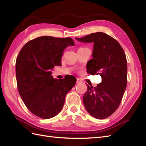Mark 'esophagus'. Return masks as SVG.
Instances as JSON below:
<instances>
[{
  "mask_svg": "<svg viewBox=\"0 0 146 146\" xmlns=\"http://www.w3.org/2000/svg\"><path fill=\"white\" fill-rule=\"evenodd\" d=\"M81 82H82V80L81 79L77 78V80H76V83H81Z\"/></svg>",
  "mask_w": 146,
  "mask_h": 146,
  "instance_id": "1",
  "label": "esophagus"
}]
</instances>
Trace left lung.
Returning <instances> with one entry per match:
<instances>
[{
    "instance_id": "1",
    "label": "left lung",
    "mask_w": 146,
    "mask_h": 146,
    "mask_svg": "<svg viewBox=\"0 0 146 146\" xmlns=\"http://www.w3.org/2000/svg\"><path fill=\"white\" fill-rule=\"evenodd\" d=\"M82 42L94 43L93 58L86 64L87 73L100 75L102 82L95 87L87 86L83 105L92 117L104 119L116 111L122 101L127 82V63L124 51L117 41L98 32L83 38Z\"/></svg>"
}]
</instances>
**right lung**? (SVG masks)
<instances>
[{
    "label": "right lung",
    "mask_w": 146,
    "mask_h": 146,
    "mask_svg": "<svg viewBox=\"0 0 146 146\" xmlns=\"http://www.w3.org/2000/svg\"><path fill=\"white\" fill-rule=\"evenodd\" d=\"M75 44L70 38L41 36L31 40L22 48L15 63L19 95L30 111L44 119L60 112L66 95L75 86V76L54 79L51 70L61 65L64 49Z\"/></svg>",
    "instance_id": "right-lung-1"
}]
</instances>
